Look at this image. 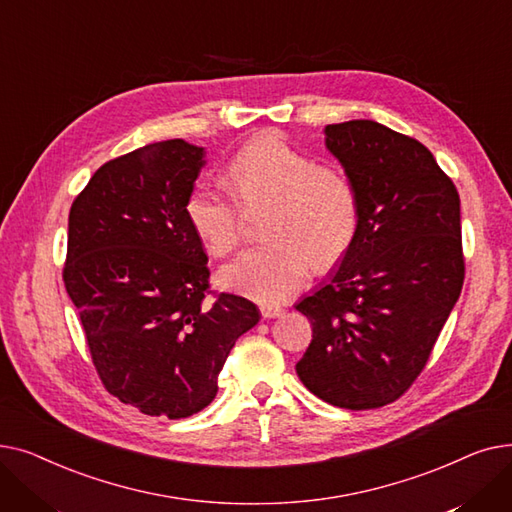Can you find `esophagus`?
Returning <instances> with one entry per match:
<instances>
[{"label": "esophagus", "instance_id": "1", "mask_svg": "<svg viewBox=\"0 0 512 512\" xmlns=\"http://www.w3.org/2000/svg\"><path fill=\"white\" fill-rule=\"evenodd\" d=\"M259 309H261V315H263L265 319H274V317H280V315H282V309L276 307V305H261Z\"/></svg>", "mask_w": 512, "mask_h": 512}]
</instances>
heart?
Returning a JSON list of instances; mask_svg holds the SVG:
<instances>
[{
  "label": "heart",
  "mask_w": 512,
  "mask_h": 512,
  "mask_svg": "<svg viewBox=\"0 0 512 512\" xmlns=\"http://www.w3.org/2000/svg\"><path fill=\"white\" fill-rule=\"evenodd\" d=\"M228 180L240 203L272 201L265 220L270 240L240 253L220 272L226 288L263 305L292 297L317 265L340 259L357 232V193L342 172L265 134L242 147L228 164ZM186 215L203 245L228 255L240 242L242 222L232 197L199 184L186 201Z\"/></svg>",
  "instance_id": "b5f03b06"
}]
</instances>
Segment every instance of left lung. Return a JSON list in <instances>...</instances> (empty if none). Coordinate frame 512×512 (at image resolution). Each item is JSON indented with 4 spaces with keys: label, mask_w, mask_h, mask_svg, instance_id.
<instances>
[{
    "label": "left lung",
    "mask_w": 512,
    "mask_h": 512,
    "mask_svg": "<svg viewBox=\"0 0 512 512\" xmlns=\"http://www.w3.org/2000/svg\"><path fill=\"white\" fill-rule=\"evenodd\" d=\"M324 137L359 224L328 282L294 305L313 328L297 375L334 407L378 409L415 382L459 301L461 199L432 151L380 122L328 124Z\"/></svg>",
    "instance_id": "left-lung-1"
}]
</instances>
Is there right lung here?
Listing matches in <instances>:
<instances>
[{
	"mask_svg": "<svg viewBox=\"0 0 512 512\" xmlns=\"http://www.w3.org/2000/svg\"><path fill=\"white\" fill-rule=\"evenodd\" d=\"M203 157L182 139L134 149L103 164L68 215L64 286L99 378L151 417L205 409L261 319L236 294L205 303L207 255L186 215Z\"/></svg>",
	"mask_w": 512,
	"mask_h": 512,
	"instance_id": "right-lung-1",
	"label": "right lung"
}]
</instances>
